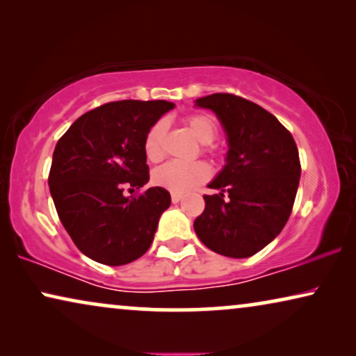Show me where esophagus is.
<instances>
[{"label": "esophagus", "instance_id": "obj_1", "mask_svg": "<svg viewBox=\"0 0 356 356\" xmlns=\"http://www.w3.org/2000/svg\"><path fill=\"white\" fill-rule=\"evenodd\" d=\"M181 197H183L181 194H175V193H173V194H172V202L177 204V202L181 201Z\"/></svg>", "mask_w": 356, "mask_h": 356}]
</instances>
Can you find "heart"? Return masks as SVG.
Listing matches in <instances>:
<instances>
[{"instance_id": "heart-1", "label": "heart", "mask_w": 356, "mask_h": 356, "mask_svg": "<svg viewBox=\"0 0 356 356\" xmlns=\"http://www.w3.org/2000/svg\"><path fill=\"white\" fill-rule=\"evenodd\" d=\"M184 124L189 133L202 144L204 152H211V144L217 136V124L209 115H189L184 120ZM165 133L167 124L165 121H157L152 128L147 131L144 139V150L149 160L159 162L165 155ZM211 170L201 160L197 162H167L159 167L152 175L154 183L157 186L167 189L175 194H184L191 191L193 188L207 181Z\"/></svg>"}]
</instances>
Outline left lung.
<instances>
[{
    "label": "left lung",
    "mask_w": 356,
    "mask_h": 356,
    "mask_svg": "<svg viewBox=\"0 0 356 356\" xmlns=\"http://www.w3.org/2000/svg\"><path fill=\"white\" fill-rule=\"evenodd\" d=\"M217 115L227 133V163L204 196L194 232L209 250L250 257L284 230L293 209L301 165L293 136L254 102L233 94L196 100Z\"/></svg>",
    "instance_id": "8db88e82"
}]
</instances>
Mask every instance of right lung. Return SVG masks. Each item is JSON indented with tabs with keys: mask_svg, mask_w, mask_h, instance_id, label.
<instances>
[{
	"mask_svg": "<svg viewBox=\"0 0 356 356\" xmlns=\"http://www.w3.org/2000/svg\"><path fill=\"white\" fill-rule=\"evenodd\" d=\"M175 105L167 100H120L77 118L58 140L48 175L58 217L71 240L100 264L123 266L152 245L159 218L172 202L149 181L144 139Z\"/></svg>",
	"mask_w": 356,
	"mask_h": 356,
	"instance_id": "right-lung-1",
	"label": "right lung"
}]
</instances>
